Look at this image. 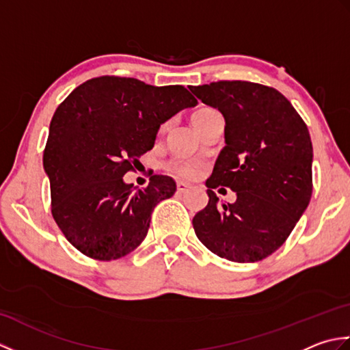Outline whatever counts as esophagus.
Segmentation results:
<instances>
[{"instance_id":"1","label":"esophagus","mask_w":350,"mask_h":350,"mask_svg":"<svg viewBox=\"0 0 350 350\" xmlns=\"http://www.w3.org/2000/svg\"><path fill=\"white\" fill-rule=\"evenodd\" d=\"M176 187H177V192H179V194H183V192H187L189 189V185L185 182H177Z\"/></svg>"}]
</instances>
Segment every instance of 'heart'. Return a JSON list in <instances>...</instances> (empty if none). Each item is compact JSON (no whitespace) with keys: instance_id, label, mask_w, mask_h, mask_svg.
Listing matches in <instances>:
<instances>
[{"instance_id":"b5f03b06","label":"heart","mask_w":350,"mask_h":350,"mask_svg":"<svg viewBox=\"0 0 350 350\" xmlns=\"http://www.w3.org/2000/svg\"><path fill=\"white\" fill-rule=\"evenodd\" d=\"M213 113L215 111L211 108H203V109L196 111V113L191 117L192 124L196 126V129H198L200 126L203 124L206 118ZM167 170L170 171V173L183 177V179H194V177L198 176L200 170H202V165L197 162H192V161H171L167 165Z\"/></svg>"}]
</instances>
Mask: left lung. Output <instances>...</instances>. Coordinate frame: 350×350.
I'll return each mask as SVG.
<instances>
[{"mask_svg": "<svg viewBox=\"0 0 350 350\" xmlns=\"http://www.w3.org/2000/svg\"><path fill=\"white\" fill-rule=\"evenodd\" d=\"M189 88L226 118V147L206 180L209 203L192 219L196 234L222 258L258 262L286 242L310 203L313 146L307 124L272 87L218 81ZM218 186L234 190L237 202L218 206L213 192Z\"/></svg>", "mask_w": 350, "mask_h": 350, "instance_id": "8db88e82", "label": "left lung"}]
</instances>
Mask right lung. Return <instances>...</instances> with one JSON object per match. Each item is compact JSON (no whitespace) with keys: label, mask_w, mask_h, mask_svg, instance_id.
<instances>
[{"label":"right lung","mask_w":350,"mask_h":350,"mask_svg":"<svg viewBox=\"0 0 350 350\" xmlns=\"http://www.w3.org/2000/svg\"><path fill=\"white\" fill-rule=\"evenodd\" d=\"M197 99L183 85H148L99 77L77 87L55 109L43 152L51 212L73 247L96 260L135 250L154 206L176 192L168 176L133 191L123 176L154 144L159 126Z\"/></svg>","instance_id":"obj_1"}]
</instances>
